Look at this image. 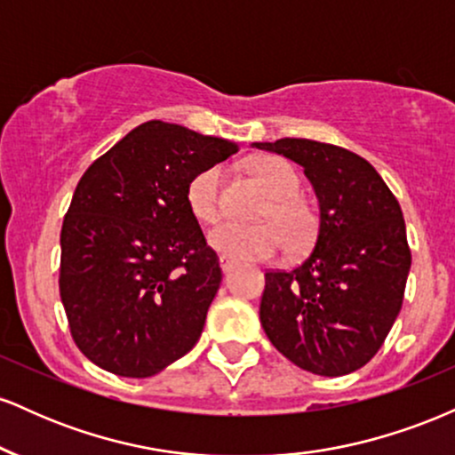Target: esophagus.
<instances>
[{
  "mask_svg": "<svg viewBox=\"0 0 455 455\" xmlns=\"http://www.w3.org/2000/svg\"><path fill=\"white\" fill-rule=\"evenodd\" d=\"M220 267H222V271H231L235 267V260L227 259V257H220Z\"/></svg>",
  "mask_w": 455,
  "mask_h": 455,
  "instance_id": "34e87169",
  "label": "esophagus"
}]
</instances>
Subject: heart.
I'll return each mask as SVG.
<instances>
[{"mask_svg": "<svg viewBox=\"0 0 455 455\" xmlns=\"http://www.w3.org/2000/svg\"><path fill=\"white\" fill-rule=\"evenodd\" d=\"M248 171L271 196L260 224H222L210 235V242L222 257L254 263L269 260L284 252H304L315 243L318 216L301 192V180L295 166L278 156H257L248 162ZM224 171L210 166L188 184L186 201L192 216L203 224H216L224 216Z\"/></svg>", "mask_w": 455, "mask_h": 455, "instance_id": "1", "label": "heart"}]
</instances>
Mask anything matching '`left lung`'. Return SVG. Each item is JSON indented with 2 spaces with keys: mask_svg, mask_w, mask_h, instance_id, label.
Returning <instances> with one entry per match:
<instances>
[{
  "mask_svg": "<svg viewBox=\"0 0 455 455\" xmlns=\"http://www.w3.org/2000/svg\"><path fill=\"white\" fill-rule=\"evenodd\" d=\"M254 148L304 166L321 207L312 252L289 271H265L260 325L307 372H355L383 347L404 299L411 248L398 198L368 160L338 145L280 139Z\"/></svg>",
  "mask_w": 455,
  "mask_h": 455,
  "instance_id": "1",
  "label": "left lung"
}]
</instances>
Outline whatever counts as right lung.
Masks as SVG:
<instances>
[{"instance_id":"obj_1","label":"right lung","mask_w":455,"mask_h":455,"mask_svg":"<svg viewBox=\"0 0 455 455\" xmlns=\"http://www.w3.org/2000/svg\"><path fill=\"white\" fill-rule=\"evenodd\" d=\"M231 140L148 122L93 160L61 224L60 295L78 351L117 377H154L195 347L220 286L186 201Z\"/></svg>"}]
</instances>
